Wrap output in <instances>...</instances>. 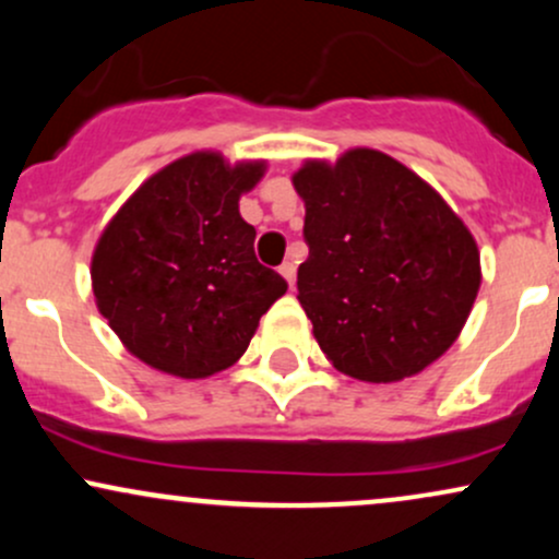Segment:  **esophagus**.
Instances as JSON below:
<instances>
[{"label":"esophagus","mask_w":559,"mask_h":559,"mask_svg":"<svg viewBox=\"0 0 559 559\" xmlns=\"http://www.w3.org/2000/svg\"><path fill=\"white\" fill-rule=\"evenodd\" d=\"M278 273L286 278L288 288H294V281H297V265H294V262H284V265L278 267Z\"/></svg>","instance_id":"34e87169"}]
</instances>
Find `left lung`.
I'll return each mask as SVG.
<instances>
[{"label":"left lung","instance_id":"8db88e82","mask_svg":"<svg viewBox=\"0 0 559 559\" xmlns=\"http://www.w3.org/2000/svg\"><path fill=\"white\" fill-rule=\"evenodd\" d=\"M310 254L297 299L336 370L368 383L418 376L457 342L480 288L463 217L400 159L368 146L292 176Z\"/></svg>","mask_w":559,"mask_h":559}]
</instances>
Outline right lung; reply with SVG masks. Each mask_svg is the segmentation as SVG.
<instances>
[{
    "instance_id": "right-lung-1",
    "label": "right lung",
    "mask_w": 559,
    "mask_h": 559,
    "mask_svg": "<svg viewBox=\"0 0 559 559\" xmlns=\"http://www.w3.org/2000/svg\"><path fill=\"white\" fill-rule=\"evenodd\" d=\"M265 159L230 165L199 150L146 178L92 254L96 310L133 357L176 378H207L247 352L286 281L254 258L239 199Z\"/></svg>"
}]
</instances>
